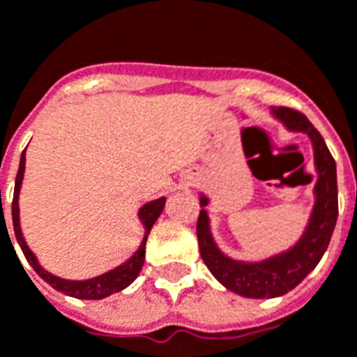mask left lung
I'll return each mask as SVG.
<instances>
[{
	"label": "left lung",
	"mask_w": 357,
	"mask_h": 357,
	"mask_svg": "<svg viewBox=\"0 0 357 357\" xmlns=\"http://www.w3.org/2000/svg\"><path fill=\"white\" fill-rule=\"evenodd\" d=\"M273 114L279 120H283L284 126L292 132L307 133L314 143L317 183H315V206L306 233L291 250L283 255L268 258L264 262L245 264L231 260L218 250L216 243L210 235L206 210H201L197 222V239H199L202 262L206 264L210 273L225 289L247 298H275L292 291L319 264L321 256L329 247L331 235L338 216L337 164L325 145L321 133L298 110L277 107L273 109ZM201 204L206 206L208 199L201 197Z\"/></svg>",
	"instance_id": "8db88e82"
}]
</instances>
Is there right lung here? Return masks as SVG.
Segmentation results:
<instances>
[{
  "instance_id": "add662e5",
  "label": "right lung",
  "mask_w": 357,
  "mask_h": 357,
  "mask_svg": "<svg viewBox=\"0 0 357 357\" xmlns=\"http://www.w3.org/2000/svg\"><path fill=\"white\" fill-rule=\"evenodd\" d=\"M24 162H26V156H24V151L20 155V164L19 172H17V179H15V195H13V229H15V237L19 241L22 252L26 256L28 264L34 268V271L38 275L42 277L45 283H50L53 289L65 292L68 296H74V298H84V300H101L105 296H110L112 292H118L126 289L128 284L133 283V279L139 275L141 268H143V262H145V243H147V235L151 231V227L155 224L160 212L164 210V202L166 199H156V201L147 202L143 208L139 210V220L145 225V239L141 243L139 250L135 255L124 262L118 268L110 269L107 273H102L99 277H93V279H88V281H66V279H61V277L51 275L50 271L38 264L36 256L32 255V250L26 247V243L22 239V231H20L19 224V191L20 183H22V176H24ZM0 202H1V191H0ZM9 235V231H7Z\"/></svg>"
}]
</instances>
